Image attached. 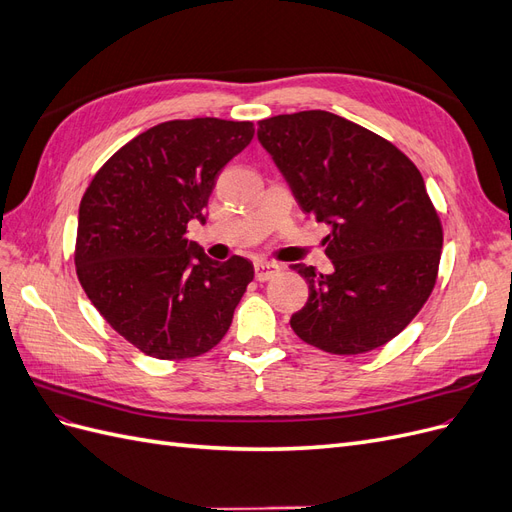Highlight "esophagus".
Instances as JSON below:
<instances>
[{
    "mask_svg": "<svg viewBox=\"0 0 512 512\" xmlns=\"http://www.w3.org/2000/svg\"><path fill=\"white\" fill-rule=\"evenodd\" d=\"M254 271H256V280L258 282H267V280H271V277H275L277 273H280L282 267L275 265V262H269V260H260V262H256Z\"/></svg>",
    "mask_w": 512,
    "mask_h": 512,
    "instance_id": "34e87169",
    "label": "esophagus"
}]
</instances>
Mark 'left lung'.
Listing matches in <instances>:
<instances>
[{
	"mask_svg": "<svg viewBox=\"0 0 512 512\" xmlns=\"http://www.w3.org/2000/svg\"><path fill=\"white\" fill-rule=\"evenodd\" d=\"M258 141L305 213L331 226L333 273L292 265L309 286L290 327L331 354L391 342L436 286L442 224L414 162L386 138L327 111L258 121Z\"/></svg>",
	"mask_w": 512,
	"mask_h": 512,
	"instance_id": "1",
	"label": "left lung"
}]
</instances>
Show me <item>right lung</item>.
I'll return each instance as SVG.
<instances>
[{
    "label": "right lung",
    "instance_id": "add662e5",
    "mask_svg": "<svg viewBox=\"0 0 512 512\" xmlns=\"http://www.w3.org/2000/svg\"><path fill=\"white\" fill-rule=\"evenodd\" d=\"M252 138V121H164L113 153L83 194L76 275L102 318L153 359L218 346L254 280L250 260H211L185 239L190 220L205 224L220 170Z\"/></svg>",
    "mask_w": 512,
    "mask_h": 512
}]
</instances>
